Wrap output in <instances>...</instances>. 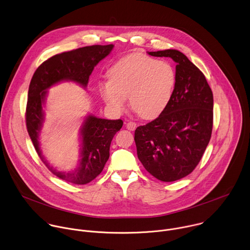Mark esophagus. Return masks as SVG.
<instances>
[{
  "mask_svg": "<svg viewBox=\"0 0 250 250\" xmlns=\"http://www.w3.org/2000/svg\"><path fill=\"white\" fill-rule=\"evenodd\" d=\"M125 126H126V128L128 129V130H134L135 128H136V124L135 123H133V122H128V123H125Z\"/></svg>",
  "mask_w": 250,
  "mask_h": 250,
  "instance_id": "esophagus-1",
  "label": "esophagus"
}]
</instances>
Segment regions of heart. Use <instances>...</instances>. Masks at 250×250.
<instances>
[{"instance_id": "b5f03b06", "label": "heart", "mask_w": 250, "mask_h": 250, "mask_svg": "<svg viewBox=\"0 0 250 250\" xmlns=\"http://www.w3.org/2000/svg\"><path fill=\"white\" fill-rule=\"evenodd\" d=\"M108 81L98 83L99 93L114 113L125 108V97L131 109L141 118L159 117L167 107L176 83L171 64L141 53L118 60L108 71Z\"/></svg>"}]
</instances>
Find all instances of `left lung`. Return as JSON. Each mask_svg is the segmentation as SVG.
<instances>
[{
  "mask_svg": "<svg viewBox=\"0 0 250 250\" xmlns=\"http://www.w3.org/2000/svg\"><path fill=\"white\" fill-rule=\"evenodd\" d=\"M148 53L176 62V83L166 110L135 129L137 157L154 177L172 182L196 168L209 143L213 94L203 72L179 50Z\"/></svg>",
  "mask_w": 250,
  "mask_h": 250,
  "instance_id": "1",
  "label": "left lung"
}]
</instances>
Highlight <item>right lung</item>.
<instances>
[{
  "instance_id": "add662e5",
  "label": "right lung",
  "mask_w": 250,
  "mask_h": 250,
  "mask_svg": "<svg viewBox=\"0 0 250 250\" xmlns=\"http://www.w3.org/2000/svg\"><path fill=\"white\" fill-rule=\"evenodd\" d=\"M113 44L89 45L56 54L42 63L35 71L28 90L26 126L33 145L45 167L58 178L83 185L97 177L110 156L114 135L122 128V120H106L88 115L81 127V153L78 167L71 171L57 170L42 154L39 135L44 120L42 106L47 89L65 81L75 82L86 87L94 67L113 49Z\"/></svg>"
}]
</instances>
